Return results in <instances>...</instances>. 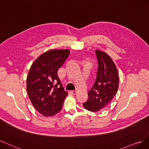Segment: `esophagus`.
<instances>
[{"label":"esophagus","mask_w":149,"mask_h":149,"mask_svg":"<svg viewBox=\"0 0 149 149\" xmlns=\"http://www.w3.org/2000/svg\"><path fill=\"white\" fill-rule=\"evenodd\" d=\"M70 93L72 94V95H75L77 93V92L75 90H72L70 92Z\"/></svg>","instance_id":"esophagus-1"}]
</instances>
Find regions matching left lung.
Returning a JSON list of instances; mask_svg holds the SVG:
<instances>
[{"label": "left lung", "mask_w": 149, "mask_h": 149, "mask_svg": "<svg viewBox=\"0 0 149 149\" xmlns=\"http://www.w3.org/2000/svg\"><path fill=\"white\" fill-rule=\"evenodd\" d=\"M98 70L95 82L88 93V98L83 103L85 109L98 111L104 108L116 94L119 86L118 70L112 59L105 52L95 51Z\"/></svg>", "instance_id": "8db88e82"}]
</instances>
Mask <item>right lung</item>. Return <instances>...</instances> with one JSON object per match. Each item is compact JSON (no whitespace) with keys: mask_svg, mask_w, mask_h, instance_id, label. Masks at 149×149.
<instances>
[{"mask_svg":"<svg viewBox=\"0 0 149 149\" xmlns=\"http://www.w3.org/2000/svg\"><path fill=\"white\" fill-rule=\"evenodd\" d=\"M69 54L68 49L50 50L38 57L31 66L26 79L27 92L33 107L43 116L59 112L68 95L57 71Z\"/></svg>","mask_w":149,"mask_h":149,"instance_id":"1","label":"right lung"}]
</instances>
